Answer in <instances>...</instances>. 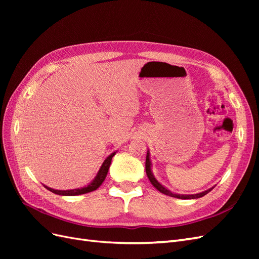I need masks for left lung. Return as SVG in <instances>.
Returning <instances> with one entry per match:
<instances>
[{"label": "left lung", "mask_w": 259, "mask_h": 259, "mask_svg": "<svg viewBox=\"0 0 259 259\" xmlns=\"http://www.w3.org/2000/svg\"><path fill=\"white\" fill-rule=\"evenodd\" d=\"M146 173H147V176L149 178V180H150V183L153 185V187L155 188V189H158L160 192L166 194V195H169V197H174V198H178V199H198V198H201V197H204V195L206 193H208L213 188H210V189L206 190V191H203L201 193H197V194H187V195H182V194H176V193H173L170 192L169 190H167L165 187H163L158 180H156L154 178V176L152 175V171H151V166H150V159H149V152L147 153V156H146Z\"/></svg>", "instance_id": "8db88e82"}]
</instances>
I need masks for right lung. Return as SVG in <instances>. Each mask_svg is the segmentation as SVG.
<instances>
[{
    "instance_id": "obj_1",
    "label": "right lung",
    "mask_w": 259,
    "mask_h": 259,
    "mask_svg": "<svg viewBox=\"0 0 259 259\" xmlns=\"http://www.w3.org/2000/svg\"><path fill=\"white\" fill-rule=\"evenodd\" d=\"M114 154H115V152L111 153L105 160V162L103 163V165H101V167L98 171L97 176L88 187L81 188V189H73V190H55V189H52V188H50V187H46V186H44V187L48 190L52 191L53 193H56V194H59V195H79V194H84V193H88V192H92L94 190H96L97 188L104 183V180H105V178L108 174V170H109V167H110L111 160H112Z\"/></svg>"
}]
</instances>
